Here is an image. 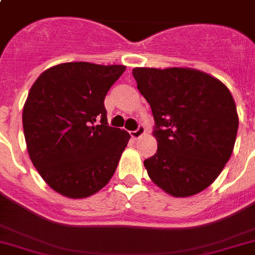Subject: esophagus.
<instances>
[{"instance_id":"esophagus-1","label":"esophagus","mask_w":255,"mask_h":255,"mask_svg":"<svg viewBox=\"0 0 255 255\" xmlns=\"http://www.w3.org/2000/svg\"><path fill=\"white\" fill-rule=\"evenodd\" d=\"M145 132H146L145 127H143V126H138V128H137L136 130H132V132H129V134L132 138H134V140H136V138H140L142 134H145Z\"/></svg>"}]
</instances>
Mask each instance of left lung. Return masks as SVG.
Returning a JSON list of instances; mask_svg holds the SVG:
<instances>
[{
    "label": "left lung",
    "mask_w": 255,
    "mask_h": 255,
    "mask_svg": "<svg viewBox=\"0 0 255 255\" xmlns=\"http://www.w3.org/2000/svg\"><path fill=\"white\" fill-rule=\"evenodd\" d=\"M132 74L155 121L158 150L143 161L150 180L174 198L199 194L234 151L239 115L231 92L192 68H134Z\"/></svg>",
    "instance_id": "8db88e82"
}]
</instances>
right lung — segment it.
Returning a JSON list of instances; mask_svg holds the SVG:
<instances>
[{
  "instance_id": "1",
  "label": "right lung",
  "mask_w": 255,
  "mask_h": 255,
  "mask_svg": "<svg viewBox=\"0 0 255 255\" xmlns=\"http://www.w3.org/2000/svg\"><path fill=\"white\" fill-rule=\"evenodd\" d=\"M125 70V65L63 63L33 83L23 109L26 149L57 194L85 199L112 180L130 136L108 125L104 100Z\"/></svg>"
}]
</instances>
